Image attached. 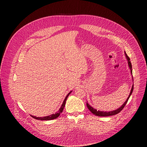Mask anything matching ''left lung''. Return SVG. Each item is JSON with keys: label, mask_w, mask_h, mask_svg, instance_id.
<instances>
[{"label": "left lung", "mask_w": 147, "mask_h": 147, "mask_svg": "<svg viewBox=\"0 0 147 147\" xmlns=\"http://www.w3.org/2000/svg\"><path fill=\"white\" fill-rule=\"evenodd\" d=\"M124 53H125V57H126L127 60V61H128V65H129V69H130V71H131V74L132 75L133 73H132V65H131V61H130V59L129 58V57L127 55L126 53H125V52H124ZM132 78L133 80V76H132ZM133 89H134V84H133V86L131 87V91L130 92V94L127 98V99H126V100H125L124 102V103L118 109H116V110H114V111H109V112H103V111H97L96 109H94V108H92L91 105H90V104H88L87 102V107L88 108V109L91 111V113H92L94 115H96V116H113V115H116L117 113H119L123 108L124 107H125V104L127 103L130 96H131L133 91Z\"/></svg>", "instance_id": "left-lung-1"}]
</instances>
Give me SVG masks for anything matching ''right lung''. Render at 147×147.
<instances>
[{
  "instance_id": "add662e5",
  "label": "right lung",
  "mask_w": 147,
  "mask_h": 147,
  "mask_svg": "<svg viewBox=\"0 0 147 147\" xmlns=\"http://www.w3.org/2000/svg\"><path fill=\"white\" fill-rule=\"evenodd\" d=\"M72 92V91H71L67 95V96H66L63 102L62 105L61 107L60 108V109H59V111H57V112H56L55 114H52L49 116H45V117H36V116H32L31 115V116L35 119H37V120H53V119H56L57 118L59 115H60L61 113H62L63 111V109L65 107V104H66V100H67V97L69 96V95L71 94V92Z\"/></svg>"
}]
</instances>
